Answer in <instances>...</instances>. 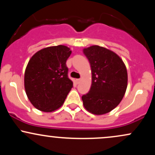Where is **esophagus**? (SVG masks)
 <instances>
[{
	"label": "esophagus",
	"instance_id": "obj_1",
	"mask_svg": "<svg viewBox=\"0 0 155 155\" xmlns=\"http://www.w3.org/2000/svg\"><path fill=\"white\" fill-rule=\"evenodd\" d=\"M80 81H81V79H76V84H79Z\"/></svg>",
	"mask_w": 155,
	"mask_h": 155
}]
</instances>
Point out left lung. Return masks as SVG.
<instances>
[{"label": "left lung", "instance_id": "1", "mask_svg": "<svg viewBox=\"0 0 155 155\" xmlns=\"http://www.w3.org/2000/svg\"><path fill=\"white\" fill-rule=\"evenodd\" d=\"M90 63L92 84L81 97L85 109L95 115L110 112L120 104L127 87V71L123 60L106 48L93 45L83 49Z\"/></svg>", "mask_w": 155, "mask_h": 155}]
</instances>
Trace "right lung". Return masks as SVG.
Listing matches in <instances>:
<instances>
[{
  "label": "right lung",
  "mask_w": 155,
  "mask_h": 155,
  "mask_svg": "<svg viewBox=\"0 0 155 155\" xmlns=\"http://www.w3.org/2000/svg\"><path fill=\"white\" fill-rule=\"evenodd\" d=\"M71 54L66 46H53L38 51L30 59L25 71V90L38 110L52 112L63 106L73 87L66 66Z\"/></svg>",
  "instance_id": "add662e5"
}]
</instances>
